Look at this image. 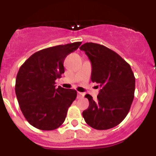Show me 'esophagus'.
<instances>
[{"instance_id": "obj_1", "label": "esophagus", "mask_w": 156, "mask_h": 156, "mask_svg": "<svg viewBox=\"0 0 156 156\" xmlns=\"http://www.w3.org/2000/svg\"><path fill=\"white\" fill-rule=\"evenodd\" d=\"M83 96H84V93L78 92V96H77V98H78V99H80V98H83Z\"/></svg>"}]
</instances>
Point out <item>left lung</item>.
I'll list each match as a JSON object with an SVG mask.
<instances>
[{
	"label": "left lung",
	"instance_id": "obj_1",
	"mask_svg": "<svg viewBox=\"0 0 156 156\" xmlns=\"http://www.w3.org/2000/svg\"><path fill=\"white\" fill-rule=\"evenodd\" d=\"M92 63L91 80L101 87L98 100L86 94L89 105L82 114L86 122L97 130L119 125L129 112L134 98L135 77L130 64L104 45L87 42L80 47Z\"/></svg>",
	"mask_w": 156,
	"mask_h": 156
}]
</instances>
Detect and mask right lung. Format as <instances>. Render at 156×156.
Returning a JSON list of instances; mask_svg holds the SVG:
<instances>
[{
	"label": "right lung",
	"instance_id": "1",
	"mask_svg": "<svg viewBox=\"0 0 156 156\" xmlns=\"http://www.w3.org/2000/svg\"><path fill=\"white\" fill-rule=\"evenodd\" d=\"M80 44L76 42L41 50L20 68L15 82L16 96L25 118L36 128L55 130L65 120L77 92L61 87L55 89V80L64 73L67 55Z\"/></svg>",
	"mask_w": 156,
	"mask_h": 156
}]
</instances>
